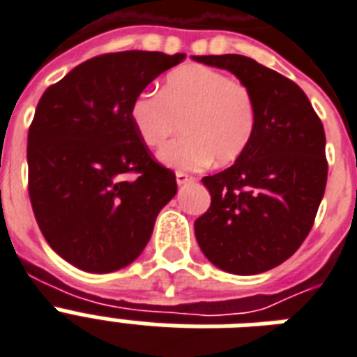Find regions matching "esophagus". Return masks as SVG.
Masks as SVG:
<instances>
[{"label": "esophagus", "instance_id": "34e87169", "mask_svg": "<svg viewBox=\"0 0 357 357\" xmlns=\"http://www.w3.org/2000/svg\"><path fill=\"white\" fill-rule=\"evenodd\" d=\"M193 181H195V176L188 175V173H184V171H178V173H176V184H178V186L186 184V182H193Z\"/></svg>", "mask_w": 357, "mask_h": 357}]
</instances>
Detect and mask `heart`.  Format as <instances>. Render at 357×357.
<instances>
[{"instance_id": "obj_1", "label": "heart", "mask_w": 357, "mask_h": 357, "mask_svg": "<svg viewBox=\"0 0 357 357\" xmlns=\"http://www.w3.org/2000/svg\"><path fill=\"white\" fill-rule=\"evenodd\" d=\"M130 119L141 141L160 149L178 126L184 135L160 153L175 169L227 165L242 156L255 130V100L240 79L203 65L176 68L160 93L143 91L130 104Z\"/></svg>"}]
</instances>
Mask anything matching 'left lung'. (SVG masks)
<instances>
[{"mask_svg":"<svg viewBox=\"0 0 357 357\" xmlns=\"http://www.w3.org/2000/svg\"><path fill=\"white\" fill-rule=\"evenodd\" d=\"M195 61L233 73L255 100L250 145L229 169L204 176L210 208L195 238L212 264L253 275L284 262L307 238L328 181L324 126L292 79L236 54Z\"/></svg>","mask_w":357,"mask_h":357,"instance_id":"1","label":"left lung"}]
</instances>
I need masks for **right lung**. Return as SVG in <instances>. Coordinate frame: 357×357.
Segmentation results:
<instances>
[{
  "label": "right lung",
  "instance_id": "1",
  "mask_svg": "<svg viewBox=\"0 0 357 357\" xmlns=\"http://www.w3.org/2000/svg\"><path fill=\"white\" fill-rule=\"evenodd\" d=\"M184 57L139 50L96 55L38 100L27 134L33 214L50 248L79 270L128 266L175 197V173L141 141L130 104Z\"/></svg>",
  "mask_w": 357,
  "mask_h": 357
}]
</instances>
